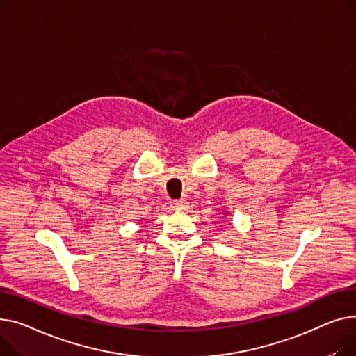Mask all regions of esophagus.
Wrapping results in <instances>:
<instances>
[{"mask_svg":"<svg viewBox=\"0 0 356 356\" xmlns=\"http://www.w3.org/2000/svg\"><path fill=\"white\" fill-rule=\"evenodd\" d=\"M172 210H178V211H184L188 208V202L185 200H179V201H172L171 204Z\"/></svg>","mask_w":356,"mask_h":356,"instance_id":"34e87169","label":"esophagus"}]
</instances>
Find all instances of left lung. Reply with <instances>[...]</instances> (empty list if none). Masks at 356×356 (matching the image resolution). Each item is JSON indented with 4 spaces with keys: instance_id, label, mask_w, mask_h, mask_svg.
I'll return each mask as SVG.
<instances>
[{
    "instance_id": "obj_1",
    "label": "left lung",
    "mask_w": 356,
    "mask_h": 356,
    "mask_svg": "<svg viewBox=\"0 0 356 356\" xmlns=\"http://www.w3.org/2000/svg\"><path fill=\"white\" fill-rule=\"evenodd\" d=\"M222 214H225V216H227V211H222Z\"/></svg>"
}]
</instances>
